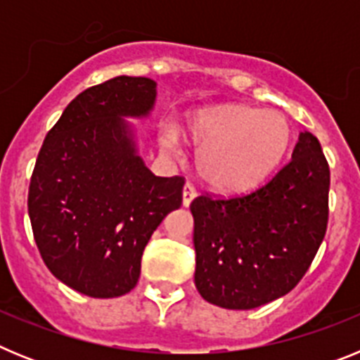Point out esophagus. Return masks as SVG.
<instances>
[{"instance_id": "esophagus-1", "label": "esophagus", "mask_w": 360, "mask_h": 360, "mask_svg": "<svg viewBox=\"0 0 360 360\" xmlns=\"http://www.w3.org/2000/svg\"><path fill=\"white\" fill-rule=\"evenodd\" d=\"M196 198V189L191 184H186L182 191V205L184 207H189L191 202Z\"/></svg>"}]
</instances>
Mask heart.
I'll return each mask as SVG.
<instances>
[{
    "label": "heart",
    "mask_w": 360,
    "mask_h": 360,
    "mask_svg": "<svg viewBox=\"0 0 360 360\" xmlns=\"http://www.w3.org/2000/svg\"><path fill=\"white\" fill-rule=\"evenodd\" d=\"M198 148V171L218 191H243L259 184L287 155L292 126L278 110L225 104L187 113L176 131L162 133V148L176 151L178 136Z\"/></svg>",
    "instance_id": "obj_1"
}]
</instances>
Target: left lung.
<instances>
[{
	"instance_id": "left-lung-1",
	"label": "left lung",
	"mask_w": 360,
	"mask_h": 360,
	"mask_svg": "<svg viewBox=\"0 0 360 360\" xmlns=\"http://www.w3.org/2000/svg\"><path fill=\"white\" fill-rule=\"evenodd\" d=\"M328 191L319 141L301 131L292 160L263 187L236 198L193 200L200 295L219 308L250 310L288 294L324 238Z\"/></svg>"
}]
</instances>
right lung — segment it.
<instances>
[{
    "label": "right lung",
    "mask_w": 360,
    "mask_h": 360,
    "mask_svg": "<svg viewBox=\"0 0 360 360\" xmlns=\"http://www.w3.org/2000/svg\"><path fill=\"white\" fill-rule=\"evenodd\" d=\"M157 82L119 75L63 111L37 155L28 216L44 265L98 299L135 288L153 231L182 205L184 178L155 176L128 119L151 117Z\"/></svg>",
    "instance_id": "obj_1"
}]
</instances>
